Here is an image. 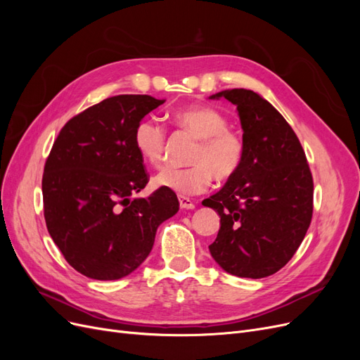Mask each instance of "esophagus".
<instances>
[{
	"label": "esophagus",
	"mask_w": 360,
	"mask_h": 360,
	"mask_svg": "<svg viewBox=\"0 0 360 360\" xmlns=\"http://www.w3.org/2000/svg\"><path fill=\"white\" fill-rule=\"evenodd\" d=\"M179 201H180V209L181 210H193L195 209V202L192 200H189L188 197H183V195H180Z\"/></svg>",
	"instance_id": "esophagus-1"
}]
</instances>
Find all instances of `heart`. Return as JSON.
Returning <instances> with one entry per match:
<instances>
[{
    "mask_svg": "<svg viewBox=\"0 0 360 360\" xmlns=\"http://www.w3.org/2000/svg\"><path fill=\"white\" fill-rule=\"evenodd\" d=\"M172 123L198 138L189 168L167 167L155 176V184L180 195H197L217 181H226L240 169L245 158L243 136L228 127V118L209 105H191L171 114ZM135 148L150 165H160L165 155L167 130L155 118H143L134 130Z\"/></svg>",
    "mask_w": 360,
    "mask_h": 360,
    "instance_id": "obj_1",
    "label": "heart"
}]
</instances>
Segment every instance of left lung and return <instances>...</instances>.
<instances>
[{
	"mask_svg": "<svg viewBox=\"0 0 360 360\" xmlns=\"http://www.w3.org/2000/svg\"><path fill=\"white\" fill-rule=\"evenodd\" d=\"M237 106L243 129L240 169L202 205L221 216L209 246L225 271L240 278L276 274L296 254L314 209V181L297 135L259 94L233 89L212 96Z\"/></svg>",
	"mask_w": 360,
	"mask_h": 360,
	"instance_id": "8db88e82",
	"label": "left lung"
}]
</instances>
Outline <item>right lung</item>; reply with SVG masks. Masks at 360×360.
<instances>
[{"label": "right lung", "mask_w": 360, "mask_h": 360, "mask_svg": "<svg viewBox=\"0 0 360 360\" xmlns=\"http://www.w3.org/2000/svg\"><path fill=\"white\" fill-rule=\"evenodd\" d=\"M165 99L120 94L96 103L63 126L41 179L43 214L53 243L86 278L114 281L148 257L158 226L179 212L171 189L130 198L148 172L134 130Z\"/></svg>", "instance_id": "right-lung-1"}]
</instances>
